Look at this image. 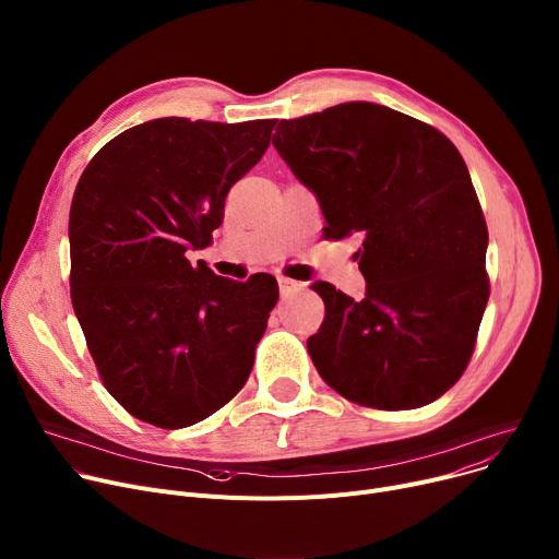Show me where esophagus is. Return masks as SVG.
Instances as JSON below:
<instances>
[{"label": "esophagus", "instance_id": "1", "mask_svg": "<svg viewBox=\"0 0 559 559\" xmlns=\"http://www.w3.org/2000/svg\"><path fill=\"white\" fill-rule=\"evenodd\" d=\"M277 284H280V293H282V298H288V295L298 293V290L302 288V284H300V282L288 280V277H284V275H280V277H277Z\"/></svg>", "mask_w": 559, "mask_h": 559}]
</instances>
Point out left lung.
I'll use <instances>...</instances> for the list:
<instances>
[{"label": "left lung", "instance_id": "obj_1", "mask_svg": "<svg viewBox=\"0 0 559 559\" xmlns=\"http://www.w3.org/2000/svg\"><path fill=\"white\" fill-rule=\"evenodd\" d=\"M273 146L354 254L366 298L311 288L324 320L307 341L316 370L354 404L408 411L463 377L489 298L487 225L467 164L440 130L349 102L275 128Z\"/></svg>", "mask_w": 559, "mask_h": 559}]
</instances>
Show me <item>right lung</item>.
<instances>
[{
  "mask_svg": "<svg viewBox=\"0 0 559 559\" xmlns=\"http://www.w3.org/2000/svg\"><path fill=\"white\" fill-rule=\"evenodd\" d=\"M277 119L164 117L123 130L85 167L70 210L72 305L110 395L159 429L216 413L248 381L277 280L214 275L225 195L266 153Z\"/></svg>",
  "mask_w": 559,
  "mask_h": 559,
  "instance_id": "1",
  "label": "right lung"
}]
</instances>
